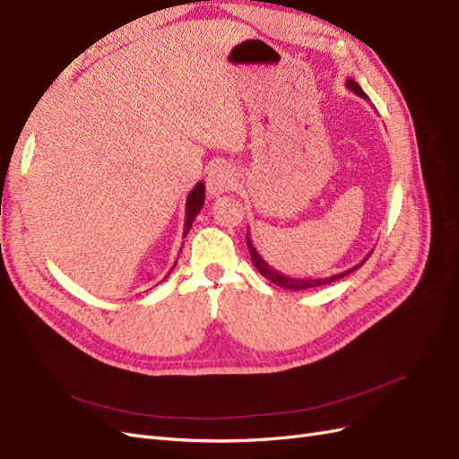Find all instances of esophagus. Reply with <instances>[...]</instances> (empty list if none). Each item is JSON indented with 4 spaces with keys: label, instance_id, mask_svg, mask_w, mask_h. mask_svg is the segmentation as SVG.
Listing matches in <instances>:
<instances>
[{
    "label": "esophagus",
    "instance_id": "esophagus-1",
    "mask_svg": "<svg viewBox=\"0 0 459 459\" xmlns=\"http://www.w3.org/2000/svg\"><path fill=\"white\" fill-rule=\"evenodd\" d=\"M208 190L210 195L219 196L223 192L230 190L236 183V171L227 161H215V164L208 169Z\"/></svg>",
    "mask_w": 459,
    "mask_h": 459
}]
</instances>
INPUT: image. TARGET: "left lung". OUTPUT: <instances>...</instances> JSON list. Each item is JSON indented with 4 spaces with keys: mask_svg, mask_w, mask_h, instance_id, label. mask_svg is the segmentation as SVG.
Here are the masks:
<instances>
[{
    "mask_svg": "<svg viewBox=\"0 0 459 459\" xmlns=\"http://www.w3.org/2000/svg\"><path fill=\"white\" fill-rule=\"evenodd\" d=\"M345 85H347V90H351L354 95H359V97L369 100L368 95L362 91V87H360L357 82H354L352 78H347ZM246 242H247V249H249V255H251V263L255 264V269H257L264 278L271 280L273 284H276V286H280V288H286V290H308V288H318V286L332 284V282H335V280L343 278V276L351 274L352 271H357L359 267H362L364 261L368 259V257H366L362 263L354 264V267L349 269V271H343V273H339V274H332V276H326V278H291V276H286V274H282V273H278L276 269H273L271 264L257 254V249L254 247V244H251V240H249V234H246Z\"/></svg>",
    "mask_w": 459,
    "mask_h": 459,
    "instance_id": "1",
    "label": "left lung"
}]
</instances>
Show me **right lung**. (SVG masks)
<instances>
[{"label":"right lung","instance_id":"1","mask_svg":"<svg viewBox=\"0 0 459 459\" xmlns=\"http://www.w3.org/2000/svg\"><path fill=\"white\" fill-rule=\"evenodd\" d=\"M204 200H205V186L204 183H198L195 188L190 190V195L186 198V212H185V230H183V236L188 234L192 223H195L196 215L200 213L202 205H204ZM175 267V264H173Z\"/></svg>","mask_w":459,"mask_h":459}]
</instances>
